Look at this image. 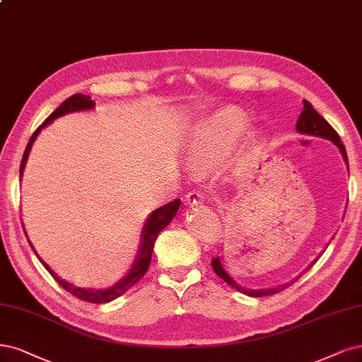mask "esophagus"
I'll use <instances>...</instances> for the list:
<instances>
[{"label": "esophagus", "mask_w": 362, "mask_h": 362, "mask_svg": "<svg viewBox=\"0 0 362 362\" xmlns=\"http://www.w3.org/2000/svg\"><path fill=\"white\" fill-rule=\"evenodd\" d=\"M204 196H205L204 192H201V190H193V192H190L189 194L185 196V204L190 205V206L202 204V202H204Z\"/></svg>", "instance_id": "34e87169"}]
</instances>
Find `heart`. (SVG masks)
Here are the masks:
<instances>
[{
    "label": "heart",
    "instance_id": "1",
    "mask_svg": "<svg viewBox=\"0 0 362 362\" xmlns=\"http://www.w3.org/2000/svg\"><path fill=\"white\" fill-rule=\"evenodd\" d=\"M245 127L247 117L235 107L217 110L199 122L184 146L187 168L196 175L213 170L224 160Z\"/></svg>",
    "mask_w": 362,
    "mask_h": 362
}]
</instances>
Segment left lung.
<instances>
[{
  "label": "left lung",
  "instance_id": "left-lung-1",
  "mask_svg": "<svg viewBox=\"0 0 362 362\" xmlns=\"http://www.w3.org/2000/svg\"><path fill=\"white\" fill-rule=\"evenodd\" d=\"M296 132H300V133H303V134L319 136V138H323V139H329L334 145L339 146V149L341 151V156H343V158H344V161H346V165H347V168H349L346 148H344V145L341 144V139H340L339 133L335 132V130L329 126V122H328L325 118L320 117V115L317 114V112L313 109V106H311V103L307 102V100H304V109H303V112H301L300 118H298V121H296ZM316 260H317V259H316ZM316 260H313V264H316ZM313 264H311V265H313ZM211 265H213V269H214V272L217 274V276H218L220 279H223L224 281H226L229 286H232L233 289H236V291L244 293V295L256 296V298L279 293V292L284 291L286 288H289V286H292L298 279H300V277L303 276V274H300V276L295 277L292 281L280 284V286H277V288H269V289H248V288H243V286H240L238 283H236V281L229 276V274L226 272V269L223 268V260H221L218 256H217L216 259L211 260ZM311 265H310V267H311ZM310 267H308L307 269H310ZM307 269H305V271H307ZM305 271H304V272H305Z\"/></svg>",
  "mask_w": 362,
  "mask_h": 362
}]
</instances>
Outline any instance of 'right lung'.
Here are the masks:
<instances>
[{
  "instance_id": "1",
  "label": "right lung",
  "mask_w": 362,
  "mask_h": 362,
  "mask_svg": "<svg viewBox=\"0 0 362 362\" xmlns=\"http://www.w3.org/2000/svg\"><path fill=\"white\" fill-rule=\"evenodd\" d=\"M94 102L91 100L90 95H83V94H74L71 97H69L66 102H62L51 115H49L45 122L42 124V126L37 129L31 139L27 145V148H25L23 151V157H22V161H21V177H22V172L25 169V163H27V158L30 156V151H31V146L37 138V134H39L42 132L43 127H46L47 124H51L54 119H57L58 117H62L66 114H70V112H78V110H88V109H93L94 107ZM180 205H181V201L180 199H175V201H172L163 206L157 208L156 211H153L151 214H149V217L146 218L145 221V226L142 229V238H141V245H139V250H138V255H136V259L133 262V267L130 268V271L127 272L126 277H122L118 283H115L114 286H110V288L107 289H83V288H76V286L71 284V283H67L64 280H61V277H58L57 274L47 267L46 262L42 260V257L37 255V252L34 250V247L31 244V241L28 240V243L31 244L33 250L35 253V256L39 257V260L42 262V264L45 265V268L51 272V276L58 281V284H61L62 288H64L67 292H70L71 295H74L76 298H79V300L82 301H86V303H94V304H105V303H109V301H114L115 298L121 296L124 292H127L130 288H133V286L138 283L149 268V264H151V256H153V248H154V244H156V240L158 233L163 230L168 224L172 221V218L175 217V214L178 213L180 209ZM28 238V236H27Z\"/></svg>"
}]
</instances>
